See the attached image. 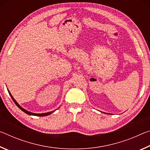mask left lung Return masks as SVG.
Listing matches in <instances>:
<instances>
[{"mask_svg": "<svg viewBox=\"0 0 150 150\" xmlns=\"http://www.w3.org/2000/svg\"><path fill=\"white\" fill-rule=\"evenodd\" d=\"M107 114H108V113H107Z\"/></svg>", "mask_w": 150, "mask_h": 150, "instance_id": "left-lung-1", "label": "left lung"}]
</instances>
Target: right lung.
<instances>
[{
	"label": "right lung",
	"instance_id": "obj_1",
	"mask_svg": "<svg viewBox=\"0 0 150 150\" xmlns=\"http://www.w3.org/2000/svg\"><path fill=\"white\" fill-rule=\"evenodd\" d=\"M8 93H9V95H10V96H11V98H12V99L13 100V101L14 102V103L16 104V105L18 106V107L20 110H22V111L24 112H25V113H26L27 115H32V116H47V115H51V114L52 113H53L54 112H55V110H54V111H51V112H45V113H40V114H38V113H33V112H29V111H28V110H26V109H24V108H23L21 106H20L18 103L17 102H16V100L14 99V97L13 96H12V95H11V92H10V91H8Z\"/></svg>",
	"mask_w": 150,
	"mask_h": 150
}]
</instances>
